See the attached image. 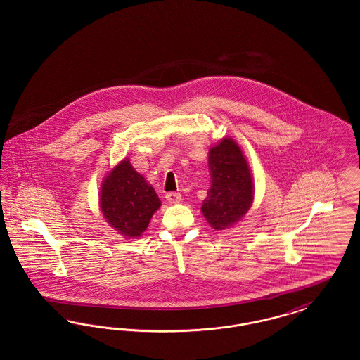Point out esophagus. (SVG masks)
Here are the masks:
<instances>
[{
    "instance_id": "obj_1",
    "label": "esophagus",
    "mask_w": 360,
    "mask_h": 360,
    "mask_svg": "<svg viewBox=\"0 0 360 360\" xmlns=\"http://www.w3.org/2000/svg\"><path fill=\"white\" fill-rule=\"evenodd\" d=\"M182 195L179 193H175V191H170V193H166V200L172 204H178L181 201Z\"/></svg>"
}]
</instances>
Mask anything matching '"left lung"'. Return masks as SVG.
Instances as JSON below:
<instances>
[{
    "mask_svg": "<svg viewBox=\"0 0 360 360\" xmlns=\"http://www.w3.org/2000/svg\"><path fill=\"white\" fill-rule=\"evenodd\" d=\"M210 188L201 210L206 221L223 231L248 212L254 200V184L247 160L232 139H224L209 150Z\"/></svg>",
    "mask_w": 360,
    "mask_h": 360,
    "instance_id": "8db88e82",
    "label": "left lung"
}]
</instances>
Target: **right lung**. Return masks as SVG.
<instances>
[{"label": "right lung", "instance_id": "right-lung-1", "mask_svg": "<svg viewBox=\"0 0 360 360\" xmlns=\"http://www.w3.org/2000/svg\"><path fill=\"white\" fill-rule=\"evenodd\" d=\"M100 205L106 221L119 233L139 238L159 209L160 200L125 159L103 179Z\"/></svg>", "mask_w": 360, "mask_h": 360}]
</instances>
